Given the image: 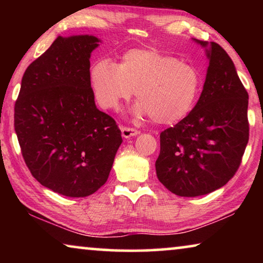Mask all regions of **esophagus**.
Returning <instances> with one entry per match:
<instances>
[{
	"label": "esophagus",
	"instance_id": "34e87169",
	"mask_svg": "<svg viewBox=\"0 0 263 263\" xmlns=\"http://www.w3.org/2000/svg\"><path fill=\"white\" fill-rule=\"evenodd\" d=\"M121 131H122V136L124 138H131V137H135L139 135V131L136 130V128H132V127H126V126H122L121 127Z\"/></svg>",
	"mask_w": 263,
	"mask_h": 263
}]
</instances>
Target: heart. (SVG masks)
Wrapping results in <instances>:
<instances>
[{"label": "heart", "instance_id": "heart-1", "mask_svg": "<svg viewBox=\"0 0 263 263\" xmlns=\"http://www.w3.org/2000/svg\"><path fill=\"white\" fill-rule=\"evenodd\" d=\"M89 81L102 108L117 109L136 91L139 102L135 115L151 116L162 125L186 117L202 88L196 66L157 48H132L123 53L118 64L109 59L96 61L89 70Z\"/></svg>", "mask_w": 263, "mask_h": 263}]
</instances>
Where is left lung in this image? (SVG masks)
<instances>
[{
    "label": "left lung",
    "instance_id": "1",
    "mask_svg": "<svg viewBox=\"0 0 263 263\" xmlns=\"http://www.w3.org/2000/svg\"><path fill=\"white\" fill-rule=\"evenodd\" d=\"M206 48L209 67L195 108L174 127L160 133L155 162L159 181L183 197L206 195L232 179L249 138L248 94L224 48Z\"/></svg>",
    "mask_w": 263,
    "mask_h": 263
}]
</instances>
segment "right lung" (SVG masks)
<instances>
[{"instance_id":"1","label":"right lung","mask_w":263,"mask_h":263,"mask_svg":"<svg viewBox=\"0 0 263 263\" xmlns=\"http://www.w3.org/2000/svg\"><path fill=\"white\" fill-rule=\"evenodd\" d=\"M94 35L58 37L31 62L15 103V131L31 174L67 197H86L108 180L122 133L96 108L89 81Z\"/></svg>"}]
</instances>
